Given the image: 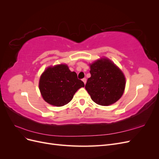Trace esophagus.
Masks as SVG:
<instances>
[{"label":"esophagus","instance_id":"34e87169","mask_svg":"<svg viewBox=\"0 0 159 159\" xmlns=\"http://www.w3.org/2000/svg\"><path fill=\"white\" fill-rule=\"evenodd\" d=\"M82 81H83V82L84 83V84H86V81H87V80H86V78H84V79H82Z\"/></svg>","mask_w":159,"mask_h":159}]
</instances>
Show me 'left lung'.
Wrapping results in <instances>:
<instances>
[{"label":"left lung","mask_w":159,"mask_h":159,"mask_svg":"<svg viewBox=\"0 0 159 159\" xmlns=\"http://www.w3.org/2000/svg\"><path fill=\"white\" fill-rule=\"evenodd\" d=\"M89 66L91 77L85 88L91 99L103 106L116 102L125 88V78L122 71L107 58H101Z\"/></svg>","instance_id":"8db88e82"}]
</instances>
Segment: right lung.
<instances>
[{
  "label": "right lung",
  "instance_id": "right-lung-1",
  "mask_svg": "<svg viewBox=\"0 0 159 159\" xmlns=\"http://www.w3.org/2000/svg\"><path fill=\"white\" fill-rule=\"evenodd\" d=\"M75 71H71L66 64L48 67L40 76L39 89L45 102L57 107L68 103L75 93L84 87Z\"/></svg>",
  "mask_w": 159,
  "mask_h": 159
}]
</instances>
